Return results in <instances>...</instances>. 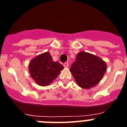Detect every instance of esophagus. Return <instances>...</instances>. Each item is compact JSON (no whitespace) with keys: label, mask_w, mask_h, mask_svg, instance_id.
<instances>
[{"label":"esophagus","mask_w":127,"mask_h":127,"mask_svg":"<svg viewBox=\"0 0 127 127\" xmlns=\"http://www.w3.org/2000/svg\"><path fill=\"white\" fill-rule=\"evenodd\" d=\"M64 67H69V63L68 62H65L64 64Z\"/></svg>","instance_id":"34e87169"}]
</instances>
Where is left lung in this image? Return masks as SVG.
Instances as JSON below:
<instances>
[{"label": "left lung", "mask_w": 127, "mask_h": 127, "mask_svg": "<svg viewBox=\"0 0 127 127\" xmlns=\"http://www.w3.org/2000/svg\"><path fill=\"white\" fill-rule=\"evenodd\" d=\"M106 69L107 64L102 59L90 53L81 51L77 54L70 71L77 85L88 90L101 81Z\"/></svg>", "instance_id": "1"}]
</instances>
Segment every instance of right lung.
<instances>
[{
	"mask_svg": "<svg viewBox=\"0 0 127 127\" xmlns=\"http://www.w3.org/2000/svg\"><path fill=\"white\" fill-rule=\"evenodd\" d=\"M63 69V65L58 62L53 61L52 57L49 52H44L33 58L29 65L32 78L41 86L50 85Z\"/></svg>",
	"mask_w": 127,
	"mask_h": 127,
	"instance_id": "obj_1",
	"label": "right lung"
}]
</instances>
